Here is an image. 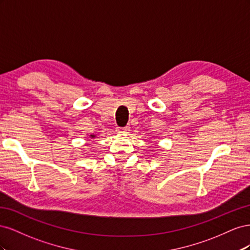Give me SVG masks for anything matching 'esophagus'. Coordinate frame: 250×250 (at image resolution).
Returning <instances> with one entry per match:
<instances>
[{"mask_svg": "<svg viewBox=\"0 0 250 250\" xmlns=\"http://www.w3.org/2000/svg\"><path fill=\"white\" fill-rule=\"evenodd\" d=\"M129 129H130L129 126L118 127V128H117V132H118V133H126L127 131H129Z\"/></svg>", "mask_w": 250, "mask_h": 250, "instance_id": "obj_1", "label": "esophagus"}]
</instances>
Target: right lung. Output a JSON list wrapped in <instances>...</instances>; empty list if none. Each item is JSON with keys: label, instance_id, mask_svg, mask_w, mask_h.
Returning <instances> with one entry per match:
<instances>
[{"label": "right lung", "instance_id": "right-lung-1", "mask_svg": "<svg viewBox=\"0 0 250 250\" xmlns=\"http://www.w3.org/2000/svg\"><path fill=\"white\" fill-rule=\"evenodd\" d=\"M92 137H93V138H94V135H92Z\"/></svg>", "mask_w": 250, "mask_h": 250}]
</instances>
